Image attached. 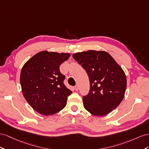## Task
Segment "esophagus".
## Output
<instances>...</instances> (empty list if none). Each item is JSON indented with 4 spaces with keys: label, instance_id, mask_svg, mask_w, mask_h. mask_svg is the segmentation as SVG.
<instances>
[{
    "label": "esophagus",
    "instance_id": "obj_1",
    "mask_svg": "<svg viewBox=\"0 0 149 149\" xmlns=\"http://www.w3.org/2000/svg\"><path fill=\"white\" fill-rule=\"evenodd\" d=\"M74 90L75 91H77L79 90V86H78V85H76V86L74 87Z\"/></svg>",
    "mask_w": 149,
    "mask_h": 149
}]
</instances>
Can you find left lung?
<instances>
[{
  "label": "left lung",
  "instance_id": "1",
  "mask_svg": "<svg viewBox=\"0 0 149 149\" xmlns=\"http://www.w3.org/2000/svg\"><path fill=\"white\" fill-rule=\"evenodd\" d=\"M73 57L86 70L90 82L88 93L83 96L84 108L97 116L110 113L124 99L127 87L124 72L104 51L79 52Z\"/></svg>",
  "mask_w": 149,
  "mask_h": 149
}]
</instances>
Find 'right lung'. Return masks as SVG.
<instances>
[{
    "label": "right lung",
    "instance_id": "add662e5",
    "mask_svg": "<svg viewBox=\"0 0 149 149\" xmlns=\"http://www.w3.org/2000/svg\"><path fill=\"white\" fill-rule=\"evenodd\" d=\"M69 57V54L42 51L22 67L20 80L23 95L37 112L49 116L65 107L72 92L63 83L65 75L60 65Z\"/></svg>",
    "mask_w": 149,
    "mask_h": 149
}]
</instances>
